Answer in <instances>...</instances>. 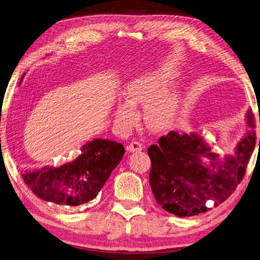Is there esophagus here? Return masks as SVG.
<instances>
[{
	"label": "esophagus",
	"instance_id": "obj_1",
	"mask_svg": "<svg viewBox=\"0 0 260 260\" xmlns=\"http://www.w3.org/2000/svg\"><path fill=\"white\" fill-rule=\"evenodd\" d=\"M142 149H143L142 143L138 141H132L129 143V146L126 147V150H128L129 152H138V151H141Z\"/></svg>",
	"mask_w": 260,
	"mask_h": 260
}]
</instances>
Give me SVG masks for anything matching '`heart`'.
<instances>
[{
  "label": "heart",
  "mask_w": 260,
  "mask_h": 260,
  "mask_svg": "<svg viewBox=\"0 0 260 260\" xmlns=\"http://www.w3.org/2000/svg\"><path fill=\"white\" fill-rule=\"evenodd\" d=\"M174 78L172 72H154L130 80L123 90L125 100L119 101L115 107V120L120 128H130L136 118L134 106L139 103H143V120L150 130L161 131L170 126L181 101L178 86L168 84Z\"/></svg>",
  "instance_id": "heart-1"
}]
</instances>
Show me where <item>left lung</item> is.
<instances>
[{
	"label": "left lung",
	"instance_id": "obj_1",
	"mask_svg": "<svg viewBox=\"0 0 260 260\" xmlns=\"http://www.w3.org/2000/svg\"><path fill=\"white\" fill-rule=\"evenodd\" d=\"M246 123L248 129L234 155L220 157L196 132L170 131L160 138L158 145L150 146L149 182L155 201L172 215L191 217L228 199L243 180L256 146L251 110L246 113Z\"/></svg>",
	"mask_w": 260,
	"mask_h": 260
}]
</instances>
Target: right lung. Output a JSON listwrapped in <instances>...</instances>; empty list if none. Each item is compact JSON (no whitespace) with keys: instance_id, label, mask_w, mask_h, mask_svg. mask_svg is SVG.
I'll use <instances>...</instances> for the list:
<instances>
[{"instance_id":"right-lung-1","label":"right lung","mask_w":260,"mask_h":260,"mask_svg":"<svg viewBox=\"0 0 260 260\" xmlns=\"http://www.w3.org/2000/svg\"><path fill=\"white\" fill-rule=\"evenodd\" d=\"M123 154L124 148L121 143L94 139L86 142L81 148V154L70 162L26 170L22 179L42 200L76 207L96 197Z\"/></svg>"}]
</instances>
